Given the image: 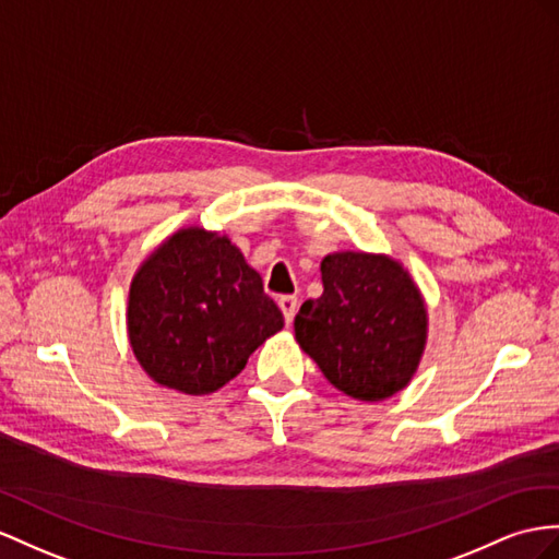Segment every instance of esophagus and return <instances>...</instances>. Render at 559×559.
Returning a JSON list of instances; mask_svg holds the SVG:
<instances>
[{
    "mask_svg": "<svg viewBox=\"0 0 559 559\" xmlns=\"http://www.w3.org/2000/svg\"><path fill=\"white\" fill-rule=\"evenodd\" d=\"M297 297H293V295H283L281 299H278V307H281V311H283V319H285V323H293V319H295V311H297Z\"/></svg>",
    "mask_w": 559,
    "mask_h": 559,
    "instance_id": "1",
    "label": "esophagus"
}]
</instances>
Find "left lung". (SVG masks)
Instances as JSON below:
<instances>
[{"mask_svg":"<svg viewBox=\"0 0 559 559\" xmlns=\"http://www.w3.org/2000/svg\"><path fill=\"white\" fill-rule=\"evenodd\" d=\"M323 295L295 317V340L328 382L359 402H382L416 376L427 309L416 281L388 254L333 252L321 262Z\"/></svg>","mask_w":559,"mask_h":559,"instance_id":"obj_1","label":"left lung"}]
</instances>
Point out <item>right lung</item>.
I'll use <instances>...</instances> for the list:
<instances>
[{"instance_id": "obj_1", "label": "right lung", "mask_w": 559, "mask_h": 559, "mask_svg": "<svg viewBox=\"0 0 559 559\" xmlns=\"http://www.w3.org/2000/svg\"><path fill=\"white\" fill-rule=\"evenodd\" d=\"M283 328L262 276L228 236L189 226L132 278L127 335L141 368L167 390L212 394Z\"/></svg>"}]
</instances>
